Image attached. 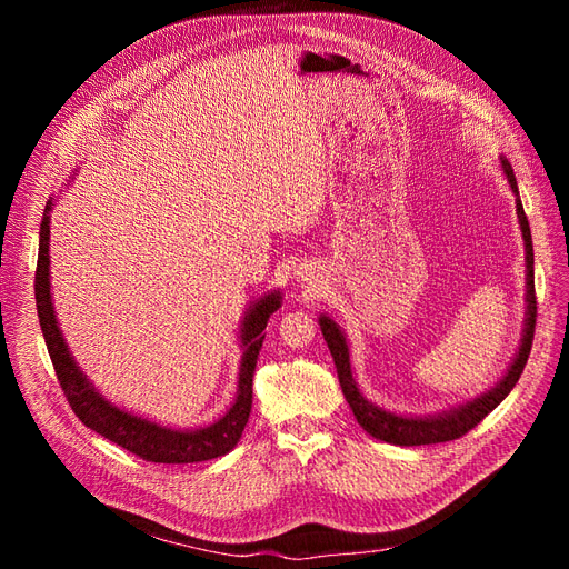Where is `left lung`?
<instances>
[{"label":"left lung","instance_id":"8db88e82","mask_svg":"<svg viewBox=\"0 0 569 569\" xmlns=\"http://www.w3.org/2000/svg\"><path fill=\"white\" fill-rule=\"evenodd\" d=\"M501 163H503V173L512 187V192L518 194V182H515L510 163L506 159ZM515 203H518V218H520L525 251H527V322H525L522 347H520L518 356H515L508 375L491 391L481 393L479 399L465 403V406H458L449 412H441V416H435V418H403V416H393V412H387L382 408L372 406L370 401L363 399V393H360L356 387V380L351 375V363H349L347 339H343V335L339 332L335 320H330L327 316H320V330H322V337L335 358L341 391H343V396H347V401L353 410L358 425L363 427L366 432L372 435L375 439L396 443V446H425V443H441V441L460 439L462 435H468L472 427H477L481 420H485L489 412L506 399L510 389L518 385L520 375L527 366L529 351H531L533 327H537V291H533V249H531L529 220L525 216L520 197Z\"/></svg>","mask_w":569,"mask_h":569}]
</instances>
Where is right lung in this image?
<instances>
[{"label": "right lung", "instance_id": "1", "mask_svg": "<svg viewBox=\"0 0 569 569\" xmlns=\"http://www.w3.org/2000/svg\"><path fill=\"white\" fill-rule=\"evenodd\" d=\"M49 211V206H47ZM36 303H38V318L44 335L47 351L54 366L57 380L63 389L68 406L73 408L78 420L94 429L97 435L107 437L109 441L123 446L126 451L140 456L149 462H201L218 456H226L232 451L239 437H242L251 401H253V372L258 351L263 347V330L268 318L280 308V295H268L258 301L249 316L242 322V343H244V358L242 370H239V389L232 408L211 427L197 429V432H180V429L161 427L157 422H149L144 418L130 416V412L111 406L101 399L94 387L88 382L76 360L66 349V341L59 332L54 306H51L49 295V216H42L40 226V251H38V270H36Z\"/></svg>", "mask_w": 569, "mask_h": 569}]
</instances>
